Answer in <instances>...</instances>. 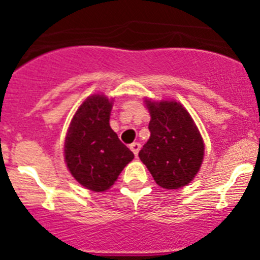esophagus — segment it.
<instances>
[{"label":"esophagus","instance_id":"1","mask_svg":"<svg viewBox=\"0 0 260 260\" xmlns=\"http://www.w3.org/2000/svg\"><path fill=\"white\" fill-rule=\"evenodd\" d=\"M130 150L133 151V153H134L135 156H138V153H139V150H141V144L138 143H133V144H130Z\"/></svg>","mask_w":260,"mask_h":260}]
</instances>
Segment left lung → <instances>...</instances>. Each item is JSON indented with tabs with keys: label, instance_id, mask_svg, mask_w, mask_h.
<instances>
[{
	"label": "left lung",
	"instance_id": "left-lung-1",
	"mask_svg": "<svg viewBox=\"0 0 260 260\" xmlns=\"http://www.w3.org/2000/svg\"><path fill=\"white\" fill-rule=\"evenodd\" d=\"M146 103L151 114V135L139 152V158L158 186L168 190L180 189L191 182L203 161L201 133L180 103Z\"/></svg>",
	"mask_w": 260,
	"mask_h": 260
}]
</instances>
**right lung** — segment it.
Returning a JSON list of instances; mask_svg holds the SVG:
<instances>
[{
  "mask_svg": "<svg viewBox=\"0 0 260 260\" xmlns=\"http://www.w3.org/2000/svg\"><path fill=\"white\" fill-rule=\"evenodd\" d=\"M112 102L104 95L86 99L66 134L65 160L75 180L92 191L113 185L134 153L109 126Z\"/></svg>",
  "mask_w": 260,
  "mask_h": 260,
  "instance_id": "right-lung-1",
  "label": "right lung"
}]
</instances>
